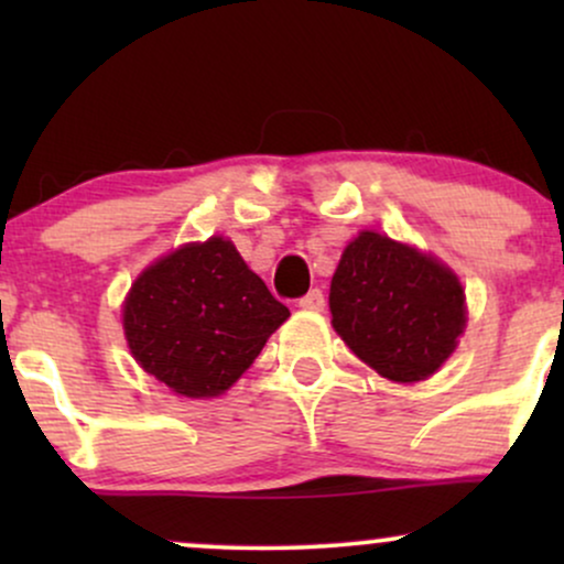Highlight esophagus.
Instances as JSON below:
<instances>
[{"instance_id": "esophagus-1", "label": "esophagus", "mask_w": 564, "mask_h": 564, "mask_svg": "<svg viewBox=\"0 0 564 564\" xmlns=\"http://www.w3.org/2000/svg\"><path fill=\"white\" fill-rule=\"evenodd\" d=\"M300 307L302 310H313V313H321L323 307H326V294H323L321 289H310L307 294L300 300Z\"/></svg>"}]
</instances>
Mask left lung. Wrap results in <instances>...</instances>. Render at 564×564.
<instances>
[{
  "label": "left lung",
  "instance_id": "left-lung-1",
  "mask_svg": "<svg viewBox=\"0 0 564 564\" xmlns=\"http://www.w3.org/2000/svg\"><path fill=\"white\" fill-rule=\"evenodd\" d=\"M328 307L347 347L392 381L432 377L467 323L464 289L445 264L371 230L341 254Z\"/></svg>",
  "mask_w": 564,
  "mask_h": 564
}]
</instances>
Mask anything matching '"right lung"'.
I'll return each instance as SVG.
<instances>
[{"label":"right lung","mask_w":564,"mask_h":564,"mask_svg":"<svg viewBox=\"0 0 564 564\" xmlns=\"http://www.w3.org/2000/svg\"><path fill=\"white\" fill-rule=\"evenodd\" d=\"M286 318V304L225 238L187 243L151 264L124 302L134 360L185 398L223 394Z\"/></svg>","instance_id":"right-lung-1"}]
</instances>
